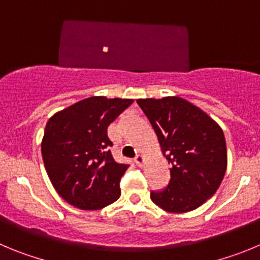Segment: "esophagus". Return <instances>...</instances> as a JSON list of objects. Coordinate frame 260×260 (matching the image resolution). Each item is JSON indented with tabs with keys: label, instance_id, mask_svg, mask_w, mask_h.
I'll return each instance as SVG.
<instances>
[{
	"label": "esophagus",
	"instance_id": "esophagus-1",
	"mask_svg": "<svg viewBox=\"0 0 260 260\" xmlns=\"http://www.w3.org/2000/svg\"><path fill=\"white\" fill-rule=\"evenodd\" d=\"M135 163H136V166H139V167H141L142 165H144V156L142 155H136L135 156Z\"/></svg>",
	"mask_w": 260,
	"mask_h": 260
}]
</instances>
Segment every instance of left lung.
<instances>
[{
  "mask_svg": "<svg viewBox=\"0 0 260 260\" xmlns=\"http://www.w3.org/2000/svg\"><path fill=\"white\" fill-rule=\"evenodd\" d=\"M137 104L150 120L171 165L168 185L151 191V201L175 214L197 209L214 196L225 174L223 131L184 98H146Z\"/></svg>",
  "mask_w": 260,
  "mask_h": 260,
  "instance_id": "left-lung-1",
  "label": "left lung"
}]
</instances>
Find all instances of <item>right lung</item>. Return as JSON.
Here are the masks:
<instances>
[{"label":"right lung","instance_id":"right-lung-1","mask_svg":"<svg viewBox=\"0 0 260 260\" xmlns=\"http://www.w3.org/2000/svg\"><path fill=\"white\" fill-rule=\"evenodd\" d=\"M133 100L89 97L49 119L41 153L57 193L81 210H100L120 197L128 165L115 162L109 127Z\"/></svg>","mask_w":260,"mask_h":260}]
</instances>
